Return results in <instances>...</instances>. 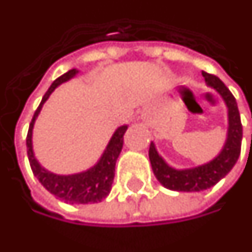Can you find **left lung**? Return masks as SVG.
<instances>
[{
    "label": "left lung",
    "instance_id": "8db88e82",
    "mask_svg": "<svg viewBox=\"0 0 252 252\" xmlns=\"http://www.w3.org/2000/svg\"><path fill=\"white\" fill-rule=\"evenodd\" d=\"M207 86L217 90V93L222 96L228 108V138L225 142L224 149L213 161L200 165L196 168L177 170L169 166L161 157L158 156L156 146L151 142L149 157H150L151 168L165 188L173 191H186V192H196L216 186L222 177L228 175L230 169L235 166L237 158L240 156L243 138V126L240 121V113L237 109L235 96L217 76L212 73L202 72Z\"/></svg>",
    "mask_w": 252,
    "mask_h": 252
}]
</instances>
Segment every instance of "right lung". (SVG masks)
<instances>
[{
	"instance_id": "right-lung-1",
	"label": "right lung",
	"mask_w": 252,
	"mask_h": 252,
	"mask_svg": "<svg viewBox=\"0 0 252 252\" xmlns=\"http://www.w3.org/2000/svg\"><path fill=\"white\" fill-rule=\"evenodd\" d=\"M76 73V69H71L53 82L52 86L46 91V94L42 98L38 109L35 110L34 117L30 123L26 142H27L28 161H30V165L32 169V173L40 181V184L46 188L49 192L53 193L54 196H57L59 199L66 202V203L86 205V203H98L102 199H105L110 192L114 179L116 161L120 156L123 143H124V133H126L128 126H123L116 129L106 150L102 154L101 159L96 162V165H94L93 168H90L86 172L76 173V175H54V173L40 166L36 161V158H35L34 151H32V128H34V123L38 117V114H39L40 109L43 106V103L46 102L49 95L52 94L57 86L69 80Z\"/></svg>"
}]
</instances>
